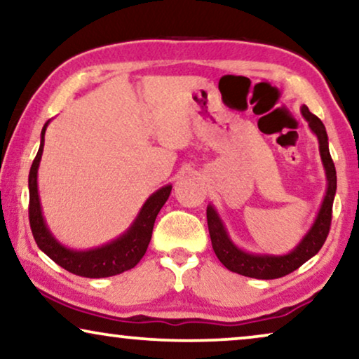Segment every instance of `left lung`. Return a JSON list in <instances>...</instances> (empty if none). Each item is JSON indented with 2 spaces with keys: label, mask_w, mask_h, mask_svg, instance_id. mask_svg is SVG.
I'll return each mask as SVG.
<instances>
[{
  "label": "left lung",
  "mask_w": 359,
  "mask_h": 359,
  "mask_svg": "<svg viewBox=\"0 0 359 359\" xmlns=\"http://www.w3.org/2000/svg\"><path fill=\"white\" fill-rule=\"evenodd\" d=\"M301 114L309 122V129L316 134L318 140V151H320V160L323 170H325L327 189L311 229L304 233L301 242L291 252L284 255L247 252V250L238 247L230 237L227 225L220 217L217 209L212 204L208 205V225L214 252L225 268L237 274H242V276L255 279H276L286 276L294 269L302 266L307 259L316 257L327 240L332 222L333 199H335L337 193V171L332 161L330 150H328V135L325 126L322 124V121L317 116H313L309 111L306 104L301 107Z\"/></svg>",
  "instance_id": "obj_1"
}]
</instances>
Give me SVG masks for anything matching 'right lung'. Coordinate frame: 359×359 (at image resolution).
Here are the masks:
<instances>
[{
	"label": "right lung",
	"mask_w": 359,
	"mask_h": 359,
	"mask_svg": "<svg viewBox=\"0 0 359 359\" xmlns=\"http://www.w3.org/2000/svg\"><path fill=\"white\" fill-rule=\"evenodd\" d=\"M48 124H50V121L46 122L41 132V147H39L31 171H29V222H31L32 235L37 247L48 258L53 259L58 266L65 268L67 271L76 274V276L109 278L132 269L149 248L155 219L163 204L168 201L173 186L166 184L163 188L156 189L154 194H150L149 199L140 208L134 222L129 225V229L111 242L90 250H75L67 247L60 240H57L55 235L48 229L42 212L41 196H39L37 173Z\"/></svg>",
	"instance_id": "1"
}]
</instances>
